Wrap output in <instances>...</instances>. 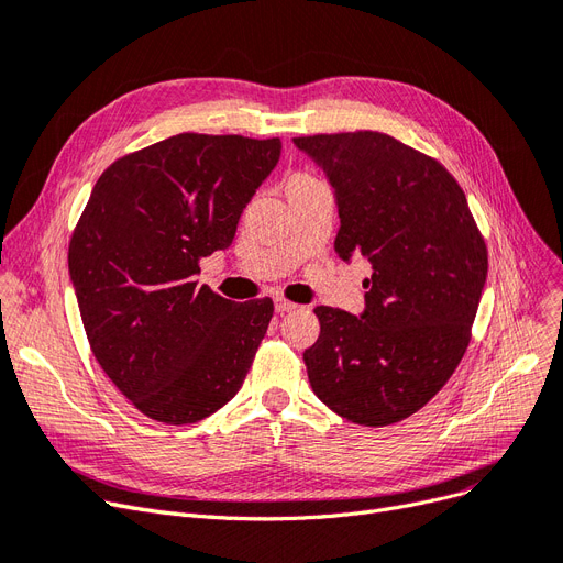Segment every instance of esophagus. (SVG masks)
<instances>
[{"label":"esophagus","instance_id":"esophagus-1","mask_svg":"<svg viewBox=\"0 0 563 563\" xmlns=\"http://www.w3.org/2000/svg\"><path fill=\"white\" fill-rule=\"evenodd\" d=\"M274 306H276V313H278V316H285V313H292V310H297V308H299L297 303H292V301H287V299H283V297H276Z\"/></svg>","mask_w":563,"mask_h":563}]
</instances>
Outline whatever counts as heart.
Instances as JSON below:
<instances>
[{"label":"heart","instance_id":"obj_1","mask_svg":"<svg viewBox=\"0 0 563 563\" xmlns=\"http://www.w3.org/2000/svg\"><path fill=\"white\" fill-rule=\"evenodd\" d=\"M310 180H316V178L308 176V174H295V176L287 178V185H301V183H310Z\"/></svg>","mask_w":563,"mask_h":563}]
</instances>
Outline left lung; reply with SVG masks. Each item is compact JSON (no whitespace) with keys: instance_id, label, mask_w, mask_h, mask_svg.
I'll return each instance as SVG.
<instances>
[{"instance_id":"8db88e82","label":"left lung","mask_w":563,"mask_h":563,"mask_svg":"<svg viewBox=\"0 0 563 563\" xmlns=\"http://www.w3.org/2000/svg\"><path fill=\"white\" fill-rule=\"evenodd\" d=\"M334 187L341 260L364 257L357 318L318 306L303 352L318 399L341 418L387 427L427 406L460 366L487 280V245L445 166L380 132L299 136Z\"/></svg>"}]
</instances>
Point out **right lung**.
<instances>
[{"label": "right lung", "instance_id": "1", "mask_svg": "<svg viewBox=\"0 0 563 563\" xmlns=\"http://www.w3.org/2000/svg\"><path fill=\"white\" fill-rule=\"evenodd\" d=\"M280 139L176 134L115 159L69 243L92 355L134 408L192 424L241 389L274 301L197 285L199 260L232 245Z\"/></svg>", "mask_w": 563, "mask_h": 563}]
</instances>
